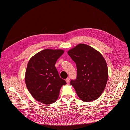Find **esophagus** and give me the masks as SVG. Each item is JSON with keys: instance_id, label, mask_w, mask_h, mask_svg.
<instances>
[{"instance_id": "obj_1", "label": "esophagus", "mask_w": 130, "mask_h": 130, "mask_svg": "<svg viewBox=\"0 0 130 130\" xmlns=\"http://www.w3.org/2000/svg\"><path fill=\"white\" fill-rule=\"evenodd\" d=\"M66 82L67 83H69L70 82V79L69 78H67L66 80H65Z\"/></svg>"}]
</instances>
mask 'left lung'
<instances>
[{"mask_svg":"<svg viewBox=\"0 0 130 130\" xmlns=\"http://www.w3.org/2000/svg\"><path fill=\"white\" fill-rule=\"evenodd\" d=\"M68 54L77 68V77L71 80L79 98L84 102L97 99L102 94L108 80V69L102 55L97 50L79 44L69 50Z\"/></svg>","mask_w":130,"mask_h":130,"instance_id":"obj_1","label":"left lung"}]
</instances>
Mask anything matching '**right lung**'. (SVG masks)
<instances>
[{
	"instance_id": "1",
	"label": "right lung",
	"mask_w": 130,
	"mask_h": 130,
	"mask_svg": "<svg viewBox=\"0 0 130 130\" xmlns=\"http://www.w3.org/2000/svg\"><path fill=\"white\" fill-rule=\"evenodd\" d=\"M64 52L62 49H44L33 55L28 63L25 77L27 87L32 97L42 103L56 101L61 88L66 84L55 66Z\"/></svg>"
}]
</instances>
